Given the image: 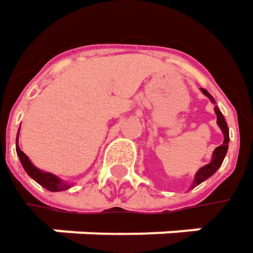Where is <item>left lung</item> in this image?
<instances>
[{"label":"left lung","mask_w":253,"mask_h":253,"mask_svg":"<svg viewBox=\"0 0 253 253\" xmlns=\"http://www.w3.org/2000/svg\"><path fill=\"white\" fill-rule=\"evenodd\" d=\"M201 89H202V92L207 95L212 102H215V99L212 98V95L209 94L207 89H204V88H201ZM215 114H216V122H218L219 128H221L222 132H223V136H225L223 138V144L218 146V148H215L213 155H212V161L209 162L208 165L202 167L201 169L196 172L195 181H194L192 188H195L196 185H199L201 182H204L205 179H208L209 176H212L218 170V168L221 167L222 162H223L225 155H226V151H228V142H229V129H228V125H226L225 118H223V115L221 114V111L218 109V107H215Z\"/></svg>","instance_id":"obj_1"}]
</instances>
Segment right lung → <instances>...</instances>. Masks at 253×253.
<instances>
[{"label": "right lung", "mask_w": 253, "mask_h": 253, "mask_svg": "<svg viewBox=\"0 0 253 253\" xmlns=\"http://www.w3.org/2000/svg\"><path fill=\"white\" fill-rule=\"evenodd\" d=\"M17 142H18V135H17ZM17 154H18L19 161H21L24 169L27 170V173L31 176L34 181H37L41 186H44L45 189L52 191V192H58V191H65V189H68L71 186L68 183L62 182L55 175H52L49 172H42V170H40L38 168H35L31 164L30 158L19 149L18 145H17Z\"/></svg>", "instance_id": "right-lung-1"}]
</instances>
